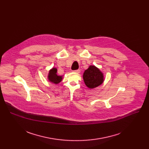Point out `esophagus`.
Wrapping results in <instances>:
<instances>
[{"instance_id":"obj_1","label":"esophagus","mask_w":149,"mask_h":149,"mask_svg":"<svg viewBox=\"0 0 149 149\" xmlns=\"http://www.w3.org/2000/svg\"><path fill=\"white\" fill-rule=\"evenodd\" d=\"M74 72H75V73H77V74H79V73L80 72V70H75V71H74Z\"/></svg>"}]
</instances>
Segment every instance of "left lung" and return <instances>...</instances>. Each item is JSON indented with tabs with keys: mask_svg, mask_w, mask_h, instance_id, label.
<instances>
[{
	"mask_svg": "<svg viewBox=\"0 0 149 149\" xmlns=\"http://www.w3.org/2000/svg\"><path fill=\"white\" fill-rule=\"evenodd\" d=\"M83 79L85 84L90 89H93L100 86L104 81L103 73L95 65H90L84 71Z\"/></svg>",
	"mask_w": 149,
	"mask_h": 149,
	"instance_id": "obj_1",
	"label": "left lung"
}]
</instances>
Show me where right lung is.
Masks as SVG:
<instances>
[{"label":"right lung","mask_w":149,"mask_h":149,"mask_svg":"<svg viewBox=\"0 0 149 149\" xmlns=\"http://www.w3.org/2000/svg\"><path fill=\"white\" fill-rule=\"evenodd\" d=\"M48 79L49 81L55 84H59L62 79V76L57 75V69L56 68H52L49 71Z\"/></svg>","instance_id":"obj_1"}]
</instances>
